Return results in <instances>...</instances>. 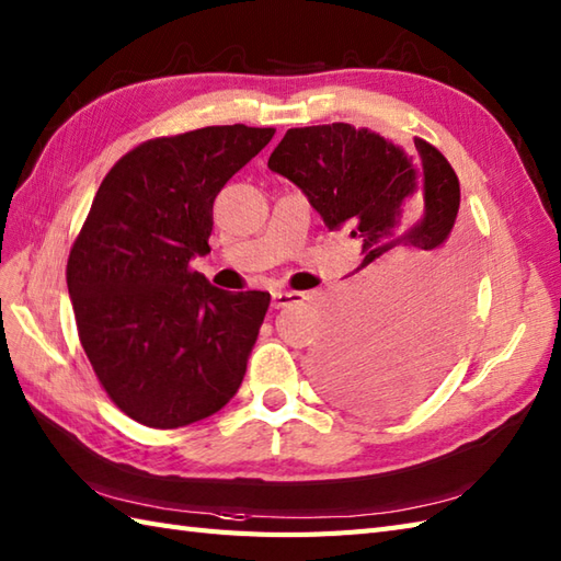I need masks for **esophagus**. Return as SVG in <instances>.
<instances>
[{
	"label": "esophagus",
	"instance_id": "esophagus-1",
	"mask_svg": "<svg viewBox=\"0 0 561 561\" xmlns=\"http://www.w3.org/2000/svg\"><path fill=\"white\" fill-rule=\"evenodd\" d=\"M306 299L304 294L299 291H274L272 294V306L274 308H287V306H294V304H301Z\"/></svg>",
	"mask_w": 561,
	"mask_h": 561
}]
</instances>
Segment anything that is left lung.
Wrapping results in <instances>:
<instances>
[{
	"label": "left lung",
	"instance_id": "1",
	"mask_svg": "<svg viewBox=\"0 0 561 561\" xmlns=\"http://www.w3.org/2000/svg\"><path fill=\"white\" fill-rule=\"evenodd\" d=\"M267 165L330 231L362 243L352 311L316 354L318 383L350 410H408L446 374L470 311V260L450 243L456 171L420 137L408 153L347 123L287 129Z\"/></svg>",
	"mask_w": 561,
	"mask_h": 561
}]
</instances>
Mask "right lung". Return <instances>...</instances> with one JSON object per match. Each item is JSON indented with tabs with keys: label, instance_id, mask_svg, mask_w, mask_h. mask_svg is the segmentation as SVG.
<instances>
[{
	"label": "right lung",
	"instance_id": "right-lung-1",
	"mask_svg": "<svg viewBox=\"0 0 561 561\" xmlns=\"http://www.w3.org/2000/svg\"><path fill=\"white\" fill-rule=\"evenodd\" d=\"M272 137V127L214 125L149 139L93 197L67 289L99 383L139 424L199 422L241 388L270 294L211 287L190 260L211 250L221 187Z\"/></svg>",
	"mask_w": 561,
	"mask_h": 561
}]
</instances>
